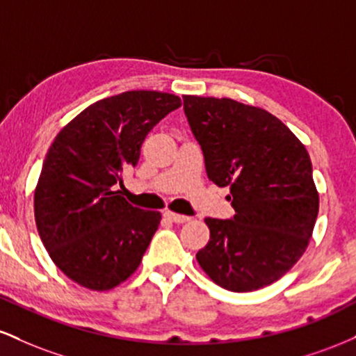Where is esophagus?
<instances>
[{
  "label": "esophagus",
  "mask_w": 356,
  "mask_h": 356,
  "mask_svg": "<svg viewBox=\"0 0 356 356\" xmlns=\"http://www.w3.org/2000/svg\"><path fill=\"white\" fill-rule=\"evenodd\" d=\"M164 216L169 220H172V222H177V224H182V222H187L191 218H187V216H182V214H175L172 211H165Z\"/></svg>",
  "instance_id": "esophagus-1"
}]
</instances>
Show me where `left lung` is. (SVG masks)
<instances>
[{"label": "left lung", "mask_w": 356, "mask_h": 356, "mask_svg": "<svg viewBox=\"0 0 356 356\" xmlns=\"http://www.w3.org/2000/svg\"><path fill=\"white\" fill-rule=\"evenodd\" d=\"M209 181L229 187L232 219L206 218L209 243L195 254L216 284L254 291L284 276L308 248L318 191L308 150L280 118L231 99L184 95Z\"/></svg>", "instance_id": "1"}]
</instances>
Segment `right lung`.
I'll return each instance as SVG.
<instances>
[{"instance_id":"add662e5","label":"right lung","mask_w":356,"mask_h":356,"mask_svg":"<svg viewBox=\"0 0 356 356\" xmlns=\"http://www.w3.org/2000/svg\"><path fill=\"white\" fill-rule=\"evenodd\" d=\"M172 93L132 90L92 104L55 137L35 191V220L53 263L72 281L107 291L134 275L161 212L115 191L147 134L181 107Z\"/></svg>"}]
</instances>
